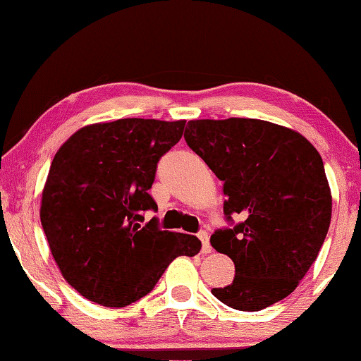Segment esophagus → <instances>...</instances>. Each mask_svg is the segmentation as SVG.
Wrapping results in <instances>:
<instances>
[{
  "mask_svg": "<svg viewBox=\"0 0 361 361\" xmlns=\"http://www.w3.org/2000/svg\"><path fill=\"white\" fill-rule=\"evenodd\" d=\"M197 237L200 238V242H202V252L204 254H209L210 249H212V247H210V242H209V233L205 231H200L197 233Z\"/></svg>",
  "mask_w": 361,
  "mask_h": 361,
  "instance_id": "esophagus-1",
  "label": "esophagus"
}]
</instances>
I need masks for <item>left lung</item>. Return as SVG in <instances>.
Returning a JSON list of instances; mask_svg holds the SVG:
<instances>
[{
    "instance_id": "1",
    "label": "left lung",
    "mask_w": 361,
    "mask_h": 361,
    "mask_svg": "<svg viewBox=\"0 0 361 361\" xmlns=\"http://www.w3.org/2000/svg\"><path fill=\"white\" fill-rule=\"evenodd\" d=\"M184 139L224 182V215L210 243L235 265L212 293L259 312L288 297L324 245L331 194L324 161L302 134L260 119L189 121ZM238 214L241 221L233 222Z\"/></svg>"
}]
</instances>
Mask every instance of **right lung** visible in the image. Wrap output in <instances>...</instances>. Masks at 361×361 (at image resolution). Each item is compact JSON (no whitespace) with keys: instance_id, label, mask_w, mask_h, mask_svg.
I'll return each instance as SVG.
<instances>
[{"instance_id":"add662e5","label":"right lung","mask_w":361,"mask_h":361,"mask_svg":"<svg viewBox=\"0 0 361 361\" xmlns=\"http://www.w3.org/2000/svg\"><path fill=\"white\" fill-rule=\"evenodd\" d=\"M185 121L118 119L74 133L51 162L41 226L66 282L87 300L126 307L156 287L176 257L200 250L195 235L161 231L149 189L157 162Z\"/></svg>"}]
</instances>
